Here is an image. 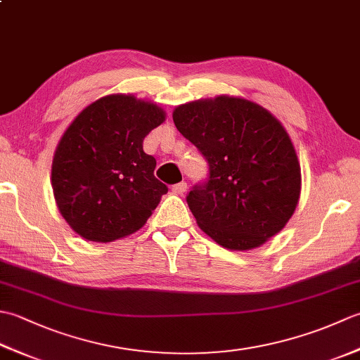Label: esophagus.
Returning <instances> with one entry per match:
<instances>
[{
	"instance_id": "obj_1",
	"label": "esophagus",
	"mask_w": 360,
	"mask_h": 360,
	"mask_svg": "<svg viewBox=\"0 0 360 360\" xmlns=\"http://www.w3.org/2000/svg\"><path fill=\"white\" fill-rule=\"evenodd\" d=\"M172 192L176 193V195H184L187 192V182H178V184H174L172 187Z\"/></svg>"
}]
</instances>
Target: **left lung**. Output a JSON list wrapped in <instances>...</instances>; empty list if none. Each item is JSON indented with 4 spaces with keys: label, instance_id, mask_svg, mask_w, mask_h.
Wrapping results in <instances>:
<instances>
[{
    "label": "left lung",
    "instance_id": "left-lung-1",
    "mask_svg": "<svg viewBox=\"0 0 360 360\" xmlns=\"http://www.w3.org/2000/svg\"><path fill=\"white\" fill-rule=\"evenodd\" d=\"M173 122L209 165L186 198L198 226L233 250L278 233L295 210L302 178L280 122L254 102L226 96L181 105Z\"/></svg>",
    "mask_w": 360,
    "mask_h": 360
}]
</instances>
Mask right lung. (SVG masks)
<instances>
[{
  "label": "right lung",
  "mask_w": 360,
  "mask_h": 360,
  "mask_svg": "<svg viewBox=\"0 0 360 360\" xmlns=\"http://www.w3.org/2000/svg\"><path fill=\"white\" fill-rule=\"evenodd\" d=\"M164 120L158 105L124 94L98 98L74 119L52 160L53 196L74 232L110 243L147 223L168 187L142 142Z\"/></svg>",
  "instance_id": "1"
}]
</instances>
